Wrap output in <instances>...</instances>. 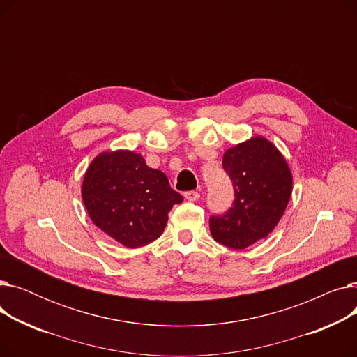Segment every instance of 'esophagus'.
<instances>
[{
	"label": "esophagus",
	"mask_w": 357,
	"mask_h": 357,
	"mask_svg": "<svg viewBox=\"0 0 357 357\" xmlns=\"http://www.w3.org/2000/svg\"><path fill=\"white\" fill-rule=\"evenodd\" d=\"M183 195H185V198L188 199V201H197V199H199V194H198L197 191H188V192H185Z\"/></svg>",
	"instance_id": "esophagus-1"
}]
</instances>
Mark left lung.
I'll return each instance as SVG.
<instances>
[{"instance_id":"left-lung-1","label":"left lung","mask_w":357,"mask_h":357,"mask_svg":"<svg viewBox=\"0 0 357 357\" xmlns=\"http://www.w3.org/2000/svg\"><path fill=\"white\" fill-rule=\"evenodd\" d=\"M222 167L230 176L234 201L224 214L210 217L215 241L236 250L268 237L291 198L292 175L285 158L264 137L229 149Z\"/></svg>"}]
</instances>
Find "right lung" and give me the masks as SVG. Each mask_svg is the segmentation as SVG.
I'll return each mask as SVG.
<instances>
[{"label": "right lung", "instance_id": "obj_1", "mask_svg": "<svg viewBox=\"0 0 357 357\" xmlns=\"http://www.w3.org/2000/svg\"><path fill=\"white\" fill-rule=\"evenodd\" d=\"M82 199L97 227L136 249L163 233L169 211L183 197L139 153L117 150L92 160L82 182Z\"/></svg>", "mask_w": 357, "mask_h": 357}]
</instances>
